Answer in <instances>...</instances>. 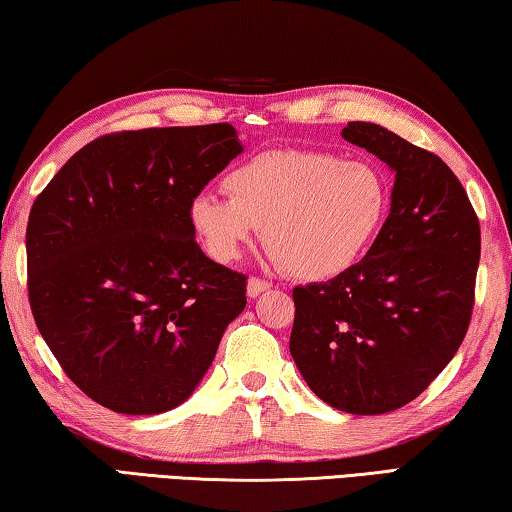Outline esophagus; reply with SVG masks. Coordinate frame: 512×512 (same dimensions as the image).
I'll list each match as a JSON object with an SVG mask.
<instances>
[{
  "instance_id": "obj_1",
  "label": "esophagus",
  "mask_w": 512,
  "mask_h": 512,
  "mask_svg": "<svg viewBox=\"0 0 512 512\" xmlns=\"http://www.w3.org/2000/svg\"><path fill=\"white\" fill-rule=\"evenodd\" d=\"M270 288H272V286H270V283H267V281L258 279V276H251V279L247 281V297L256 299V297H261L263 292H267Z\"/></svg>"
}]
</instances>
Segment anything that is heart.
Masks as SVG:
<instances>
[{"mask_svg": "<svg viewBox=\"0 0 512 512\" xmlns=\"http://www.w3.org/2000/svg\"><path fill=\"white\" fill-rule=\"evenodd\" d=\"M229 199L197 195L188 222L215 261L233 263L263 226L272 258L292 276L333 279L351 270L379 236L390 190L372 163L320 149H279L222 179Z\"/></svg>", "mask_w": 512, "mask_h": 512, "instance_id": "b5f03b06", "label": "heart"}]
</instances>
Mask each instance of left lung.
<instances>
[{"label": "left lung", "mask_w": 512, "mask_h": 512, "mask_svg": "<svg viewBox=\"0 0 512 512\" xmlns=\"http://www.w3.org/2000/svg\"><path fill=\"white\" fill-rule=\"evenodd\" d=\"M342 138L395 172L390 215L363 261L292 290L290 354L326 404L381 415L422 395L463 342L481 229L442 158L372 122Z\"/></svg>", "instance_id": "8db88e82"}]
</instances>
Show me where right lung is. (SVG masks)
<instances>
[{"label":"right lung","mask_w":512,"mask_h":512,"mask_svg":"<svg viewBox=\"0 0 512 512\" xmlns=\"http://www.w3.org/2000/svg\"><path fill=\"white\" fill-rule=\"evenodd\" d=\"M242 152L231 124L108 133L33 201L29 304L63 372L115 413L183 404L247 304L208 258L188 206Z\"/></svg>","instance_id":"right-lung-1"}]
</instances>
